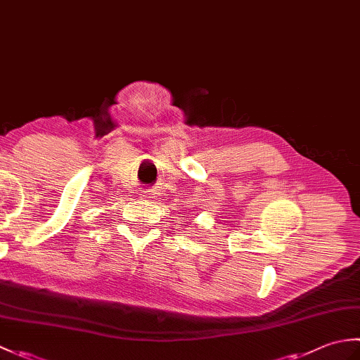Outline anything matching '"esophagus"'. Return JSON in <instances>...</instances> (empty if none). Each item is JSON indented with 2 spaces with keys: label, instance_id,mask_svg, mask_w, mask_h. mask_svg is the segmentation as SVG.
I'll list each match as a JSON object with an SVG mask.
<instances>
[{
  "label": "esophagus",
  "instance_id": "1",
  "mask_svg": "<svg viewBox=\"0 0 360 360\" xmlns=\"http://www.w3.org/2000/svg\"><path fill=\"white\" fill-rule=\"evenodd\" d=\"M153 195H155L153 190H142V196H145V198H153Z\"/></svg>",
  "mask_w": 360,
  "mask_h": 360
}]
</instances>
